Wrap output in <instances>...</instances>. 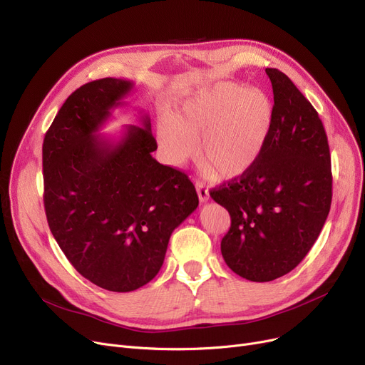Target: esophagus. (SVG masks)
Here are the masks:
<instances>
[{
    "mask_svg": "<svg viewBox=\"0 0 365 365\" xmlns=\"http://www.w3.org/2000/svg\"><path fill=\"white\" fill-rule=\"evenodd\" d=\"M196 192H197V196H199V200L200 202H207L208 197H210V193H208V188L203 185L200 181L196 182Z\"/></svg>",
    "mask_w": 365,
    "mask_h": 365,
    "instance_id": "obj_1",
    "label": "esophagus"
}]
</instances>
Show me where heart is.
Masks as SVG:
<instances>
[{
  "instance_id": "obj_1",
  "label": "heart",
  "mask_w": 365,
  "mask_h": 365,
  "mask_svg": "<svg viewBox=\"0 0 365 365\" xmlns=\"http://www.w3.org/2000/svg\"><path fill=\"white\" fill-rule=\"evenodd\" d=\"M274 118L269 96L235 82H215L184 100L158 124L157 138L168 162L180 166L195 151L203 172L235 180L264 151Z\"/></svg>"
}]
</instances>
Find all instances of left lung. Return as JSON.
<instances>
[{"mask_svg":"<svg viewBox=\"0 0 365 365\" xmlns=\"http://www.w3.org/2000/svg\"><path fill=\"white\" fill-rule=\"evenodd\" d=\"M265 71L274 93L265 148L249 172L210 192L230 215L222 240L225 262L242 279L259 283L298 267L322 230L332 199L322 121L283 71Z\"/></svg>","mask_w":365,"mask_h":365,"instance_id":"left-lung-1","label":"left lung"}]
</instances>
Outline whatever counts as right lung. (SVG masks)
<instances>
[{
  "instance_id": "obj_1",
  "label": "right lung",
  "mask_w": 365,
  "mask_h": 365,
  "mask_svg": "<svg viewBox=\"0 0 365 365\" xmlns=\"http://www.w3.org/2000/svg\"><path fill=\"white\" fill-rule=\"evenodd\" d=\"M133 82L105 78L82 85L58 110L43 140L48 225L86 280L132 292L163 265L169 238L199 205L193 182L160 165L148 116L118 142L96 136Z\"/></svg>"
}]
</instances>
